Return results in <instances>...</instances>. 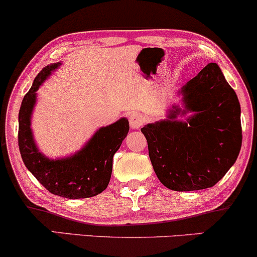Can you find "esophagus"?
Here are the masks:
<instances>
[{"mask_svg": "<svg viewBox=\"0 0 257 257\" xmlns=\"http://www.w3.org/2000/svg\"><path fill=\"white\" fill-rule=\"evenodd\" d=\"M143 123L144 119L139 113H132L131 115H130V125H131V128L139 130L143 126Z\"/></svg>", "mask_w": 257, "mask_h": 257, "instance_id": "34e87169", "label": "esophagus"}]
</instances>
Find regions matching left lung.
I'll use <instances>...</instances> for the list:
<instances>
[{"label": "left lung", "instance_id": "8db88e82", "mask_svg": "<svg viewBox=\"0 0 257 257\" xmlns=\"http://www.w3.org/2000/svg\"><path fill=\"white\" fill-rule=\"evenodd\" d=\"M166 119L141 128L155 173L177 192L213 187L242 147L240 104L220 68L210 63L180 90Z\"/></svg>", "mask_w": 257, "mask_h": 257}]
</instances>
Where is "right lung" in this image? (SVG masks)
Returning a JSON list of instances; mask_svg holds the SVG:
<instances>
[{
	"label": "right lung",
	"instance_id": "right-lung-1",
	"mask_svg": "<svg viewBox=\"0 0 257 257\" xmlns=\"http://www.w3.org/2000/svg\"><path fill=\"white\" fill-rule=\"evenodd\" d=\"M62 65L52 63L34 78L19 110V149L25 166L52 194L68 199H83L102 193L112 175L113 156L128 134L126 118L94 132L75 154L50 158L38 148L32 131V115L37 104L38 89Z\"/></svg>",
	"mask_w": 257,
	"mask_h": 257
}]
</instances>
